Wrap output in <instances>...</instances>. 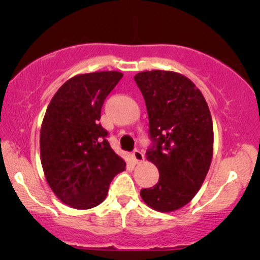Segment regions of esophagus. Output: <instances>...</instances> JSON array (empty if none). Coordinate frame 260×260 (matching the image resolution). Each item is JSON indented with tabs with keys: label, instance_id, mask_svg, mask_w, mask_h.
<instances>
[{
	"label": "esophagus",
	"instance_id": "obj_1",
	"mask_svg": "<svg viewBox=\"0 0 260 260\" xmlns=\"http://www.w3.org/2000/svg\"><path fill=\"white\" fill-rule=\"evenodd\" d=\"M133 156H134V159L136 163H140L144 159L143 152H142L141 150H138V149H135V150L133 151Z\"/></svg>",
	"mask_w": 260,
	"mask_h": 260
}]
</instances>
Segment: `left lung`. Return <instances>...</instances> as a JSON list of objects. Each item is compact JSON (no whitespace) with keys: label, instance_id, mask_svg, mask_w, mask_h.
I'll list each match as a JSON object with an SVG mask.
<instances>
[{"label":"left lung","instance_id":"1","mask_svg":"<svg viewBox=\"0 0 260 260\" xmlns=\"http://www.w3.org/2000/svg\"><path fill=\"white\" fill-rule=\"evenodd\" d=\"M147 105L151 145L145 152L157 167L158 182L143 188L149 207L173 212L195 197L213 155V122L200 90L182 74L145 71L135 76Z\"/></svg>","mask_w":260,"mask_h":260}]
</instances>
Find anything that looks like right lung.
Masks as SVG:
<instances>
[{
  "mask_svg": "<svg viewBox=\"0 0 260 260\" xmlns=\"http://www.w3.org/2000/svg\"><path fill=\"white\" fill-rule=\"evenodd\" d=\"M122 77L105 71L71 78L46 110L41 165L49 187L70 207L88 209L102 204L113 177L125 169L99 123L104 101Z\"/></svg>",
  "mask_w": 260,
  "mask_h": 260,
  "instance_id": "1",
  "label": "right lung"
}]
</instances>
